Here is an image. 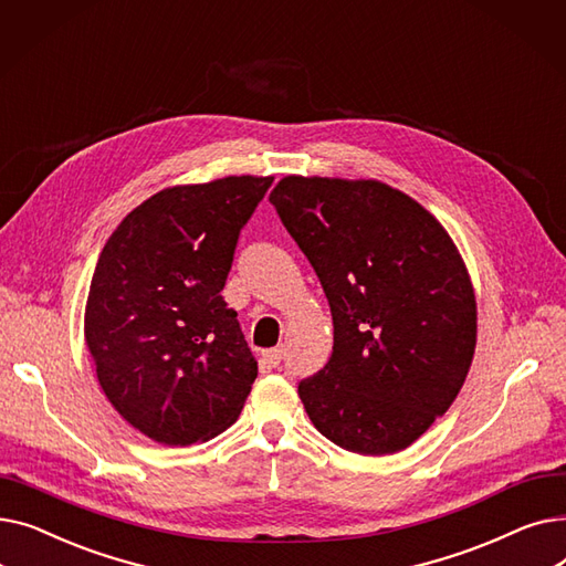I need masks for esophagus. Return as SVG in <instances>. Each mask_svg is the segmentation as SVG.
I'll return each mask as SVG.
<instances>
[{
    "mask_svg": "<svg viewBox=\"0 0 566 566\" xmlns=\"http://www.w3.org/2000/svg\"><path fill=\"white\" fill-rule=\"evenodd\" d=\"M282 348L277 346V348H268V350H263L261 355H263V363H268L271 367H277L280 363H282Z\"/></svg>",
    "mask_w": 566,
    "mask_h": 566,
    "instance_id": "obj_1",
    "label": "esophagus"
}]
</instances>
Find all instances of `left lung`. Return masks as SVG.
<instances>
[{
  "label": "left lung",
  "instance_id": "left-lung-1",
  "mask_svg": "<svg viewBox=\"0 0 566 566\" xmlns=\"http://www.w3.org/2000/svg\"><path fill=\"white\" fill-rule=\"evenodd\" d=\"M271 203L328 298V365L298 382L312 424L342 450L395 454L457 399L478 305L452 238L380 181L286 176Z\"/></svg>",
  "mask_w": 566,
  "mask_h": 566
}]
</instances>
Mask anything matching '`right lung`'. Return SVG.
I'll list each match as a JSON object with an SVG mask.
<instances>
[{"label":"right lung","instance_id":"add662e5","mask_svg":"<svg viewBox=\"0 0 566 566\" xmlns=\"http://www.w3.org/2000/svg\"><path fill=\"white\" fill-rule=\"evenodd\" d=\"M273 176L167 188L105 243L88 286L84 337L122 418L186 448L235 422L256 360L222 289L238 235Z\"/></svg>","mask_w":566,"mask_h":566}]
</instances>
